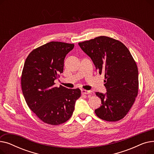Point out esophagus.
I'll return each instance as SVG.
<instances>
[{
    "label": "esophagus",
    "mask_w": 154,
    "mask_h": 154,
    "mask_svg": "<svg viewBox=\"0 0 154 154\" xmlns=\"http://www.w3.org/2000/svg\"><path fill=\"white\" fill-rule=\"evenodd\" d=\"M82 94H91L92 93L90 91H87V90H82Z\"/></svg>",
    "instance_id": "1"
}]
</instances>
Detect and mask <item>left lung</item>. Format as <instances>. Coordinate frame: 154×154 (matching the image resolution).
<instances>
[{
    "label": "left lung",
    "instance_id": "8db88e82",
    "mask_svg": "<svg viewBox=\"0 0 154 154\" xmlns=\"http://www.w3.org/2000/svg\"><path fill=\"white\" fill-rule=\"evenodd\" d=\"M79 45L106 79L107 92H95L102 102V106L95 110V114L109 122L123 119L133 106L139 90L138 68L130 51L123 43L106 36Z\"/></svg>",
    "mask_w": 154,
    "mask_h": 154
}]
</instances>
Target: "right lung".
Wrapping results in <instances>:
<instances>
[{
  "label": "right lung",
  "instance_id": "right-lung-1",
  "mask_svg": "<svg viewBox=\"0 0 154 154\" xmlns=\"http://www.w3.org/2000/svg\"><path fill=\"white\" fill-rule=\"evenodd\" d=\"M74 44L51 42L32 51L24 63L22 93L30 109L44 122L57 125L67 121L81 95L79 88L54 87L63 72L64 59Z\"/></svg>",
  "mask_w": 154,
  "mask_h": 154
}]
</instances>
